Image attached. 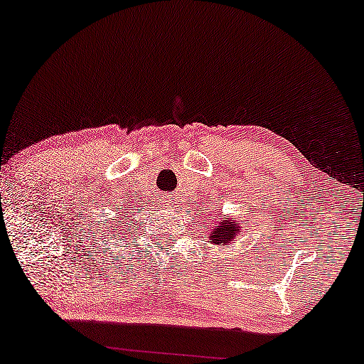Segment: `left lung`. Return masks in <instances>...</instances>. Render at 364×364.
Returning a JSON list of instances; mask_svg holds the SVG:
<instances>
[{
    "instance_id": "obj_1",
    "label": "left lung",
    "mask_w": 364,
    "mask_h": 364,
    "mask_svg": "<svg viewBox=\"0 0 364 364\" xmlns=\"http://www.w3.org/2000/svg\"><path fill=\"white\" fill-rule=\"evenodd\" d=\"M240 229L242 228H240L236 218H229L226 215H223V218H218L213 223V226H211L206 242L213 245H225V247H228V245L239 236Z\"/></svg>"
}]
</instances>
